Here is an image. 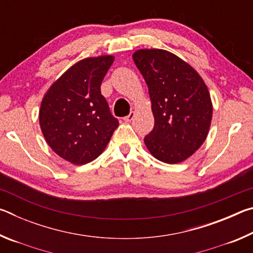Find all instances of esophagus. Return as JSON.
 <instances>
[{
    "instance_id": "34e87169",
    "label": "esophagus",
    "mask_w": 253,
    "mask_h": 253,
    "mask_svg": "<svg viewBox=\"0 0 253 253\" xmlns=\"http://www.w3.org/2000/svg\"><path fill=\"white\" fill-rule=\"evenodd\" d=\"M134 117H135V113H134V111H130L129 115H127V116L124 117V121H125V122H131L132 119H134Z\"/></svg>"
}]
</instances>
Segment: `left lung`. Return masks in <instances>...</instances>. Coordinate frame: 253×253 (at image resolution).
<instances>
[{"label": "left lung", "mask_w": 253, "mask_h": 253, "mask_svg": "<svg viewBox=\"0 0 253 253\" xmlns=\"http://www.w3.org/2000/svg\"><path fill=\"white\" fill-rule=\"evenodd\" d=\"M148 85L154 128L144 142L152 155L176 164L190 157L207 138L212 102L203 79L193 68L165 50L132 54Z\"/></svg>", "instance_id": "obj_1"}]
</instances>
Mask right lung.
<instances>
[{
    "mask_svg": "<svg viewBox=\"0 0 253 253\" xmlns=\"http://www.w3.org/2000/svg\"><path fill=\"white\" fill-rule=\"evenodd\" d=\"M114 57L77 62L51 85L41 102L40 127L49 146L72 164L95 160L118 127L100 84Z\"/></svg>",
    "mask_w": 253,
    "mask_h": 253,
    "instance_id": "obj_1",
    "label": "right lung"
}]
</instances>
